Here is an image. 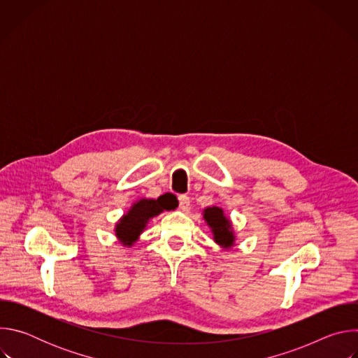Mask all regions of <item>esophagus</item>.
Segmentation results:
<instances>
[{
  "label": "esophagus",
  "mask_w": 358,
  "mask_h": 358,
  "mask_svg": "<svg viewBox=\"0 0 358 358\" xmlns=\"http://www.w3.org/2000/svg\"><path fill=\"white\" fill-rule=\"evenodd\" d=\"M178 206H180V210L187 211L189 208V198L187 195H180L178 196Z\"/></svg>",
  "instance_id": "1"
}]
</instances>
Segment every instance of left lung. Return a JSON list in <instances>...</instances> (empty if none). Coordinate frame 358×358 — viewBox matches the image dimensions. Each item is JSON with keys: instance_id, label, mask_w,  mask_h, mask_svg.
<instances>
[{"instance_id": "obj_1", "label": "left lung", "mask_w": 358, "mask_h": 358, "mask_svg": "<svg viewBox=\"0 0 358 358\" xmlns=\"http://www.w3.org/2000/svg\"><path fill=\"white\" fill-rule=\"evenodd\" d=\"M203 220L211 228L214 241L224 249H231L235 245V232L231 220L220 207H208L202 211Z\"/></svg>"}]
</instances>
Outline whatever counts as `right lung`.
Wrapping results in <instances>:
<instances>
[{"label":"right lung","mask_w":358,"mask_h":358,"mask_svg":"<svg viewBox=\"0 0 358 358\" xmlns=\"http://www.w3.org/2000/svg\"><path fill=\"white\" fill-rule=\"evenodd\" d=\"M176 207V202L171 198H140L116 222L115 235L122 245L129 248L136 241H138L140 235L143 234L151 218L160 215L164 210L170 211L174 210Z\"/></svg>","instance_id":"add662e5"}]
</instances>
